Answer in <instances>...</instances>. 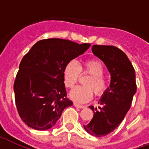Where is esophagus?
Returning <instances> with one entry per match:
<instances>
[{"instance_id": "esophagus-1", "label": "esophagus", "mask_w": 149, "mask_h": 149, "mask_svg": "<svg viewBox=\"0 0 149 149\" xmlns=\"http://www.w3.org/2000/svg\"><path fill=\"white\" fill-rule=\"evenodd\" d=\"M74 106L75 107H77V108H79V109H83V108H85V106H81V105H79L78 104V103H75V102L74 103Z\"/></svg>"}]
</instances>
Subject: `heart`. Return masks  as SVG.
Listing matches in <instances>:
<instances>
[{"mask_svg": "<svg viewBox=\"0 0 149 149\" xmlns=\"http://www.w3.org/2000/svg\"><path fill=\"white\" fill-rule=\"evenodd\" d=\"M87 72L91 78L85 81L86 86H78L70 93V97L74 102L85 103L92 100L93 92L95 95H101L107 89V81L102 75L104 69L102 64L96 60H89L80 66L75 61H71L65 65L64 69V83L68 88H73L78 82L80 73Z\"/></svg>", "mask_w": 149, "mask_h": 149, "instance_id": "1", "label": "heart"}]
</instances>
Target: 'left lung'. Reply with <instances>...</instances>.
Instances as JSON below:
<instances>
[{
    "label": "left lung",
    "instance_id": "left-lung-1",
    "mask_svg": "<svg viewBox=\"0 0 149 149\" xmlns=\"http://www.w3.org/2000/svg\"><path fill=\"white\" fill-rule=\"evenodd\" d=\"M92 51L107 66L111 80L99 102L102 107H89L94 115L84 128L91 135L102 137L113 132L130 109L137 91L135 71L126 54L117 47L93 45Z\"/></svg>",
    "mask_w": 149,
    "mask_h": 149
}]
</instances>
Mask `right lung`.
<instances>
[{
	"instance_id": "obj_1",
	"label": "right lung",
	"mask_w": 149,
	"mask_h": 149,
	"mask_svg": "<svg viewBox=\"0 0 149 149\" xmlns=\"http://www.w3.org/2000/svg\"><path fill=\"white\" fill-rule=\"evenodd\" d=\"M90 46L47 39L35 43L23 56L14 92L18 114L26 125L38 131L50 129L64 109L72 106V101L67 98L64 67Z\"/></svg>"
}]
</instances>
